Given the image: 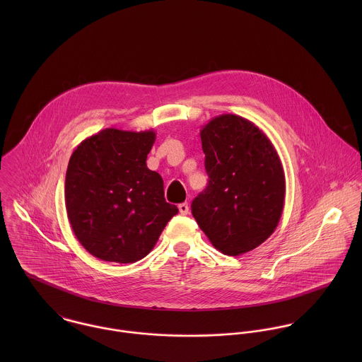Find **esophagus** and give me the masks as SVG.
<instances>
[{
  "instance_id": "obj_1",
  "label": "esophagus",
  "mask_w": 362,
  "mask_h": 362,
  "mask_svg": "<svg viewBox=\"0 0 362 362\" xmlns=\"http://www.w3.org/2000/svg\"><path fill=\"white\" fill-rule=\"evenodd\" d=\"M178 209H180V213H181V214H184V216L189 213V206H188V204H180V205H178Z\"/></svg>"
}]
</instances>
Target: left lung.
I'll return each mask as SVG.
<instances>
[{"label":"left lung","mask_w":362,"mask_h":362,"mask_svg":"<svg viewBox=\"0 0 362 362\" xmlns=\"http://www.w3.org/2000/svg\"><path fill=\"white\" fill-rule=\"evenodd\" d=\"M201 139L209 184L192 201V214L216 250L238 257L264 243L280 221L283 165L266 134L235 114L210 119Z\"/></svg>","instance_id":"8db88e82"}]
</instances>
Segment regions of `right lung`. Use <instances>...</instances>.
Masks as SVG:
<instances>
[{
	"label": "right lung",
	"instance_id": "obj_1",
	"mask_svg": "<svg viewBox=\"0 0 362 362\" xmlns=\"http://www.w3.org/2000/svg\"><path fill=\"white\" fill-rule=\"evenodd\" d=\"M155 141L152 129L105 128L71 156L66 214L75 237L93 257L117 263L145 258L178 213L164 199L160 174L146 165Z\"/></svg>",
	"mask_w": 362,
	"mask_h": 362
}]
</instances>
